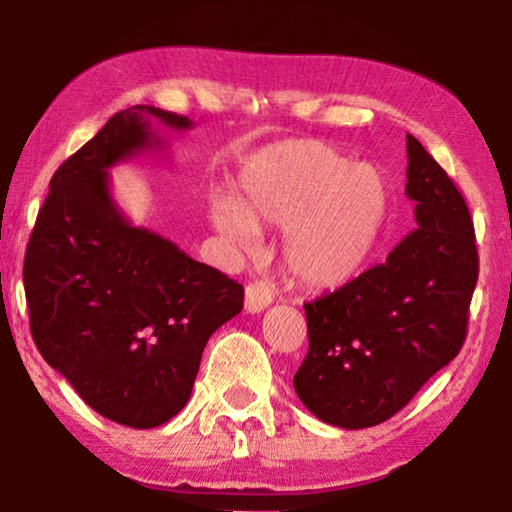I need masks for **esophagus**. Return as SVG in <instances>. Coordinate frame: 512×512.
I'll return each mask as SVG.
<instances>
[{
    "label": "esophagus",
    "instance_id": "34e87169",
    "mask_svg": "<svg viewBox=\"0 0 512 512\" xmlns=\"http://www.w3.org/2000/svg\"><path fill=\"white\" fill-rule=\"evenodd\" d=\"M272 300L274 293L265 281H254V284H249L247 291H244V309H247L249 314H258V311L268 309L272 305Z\"/></svg>",
    "mask_w": 512,
    "mask_h": 512
}]
</instances>
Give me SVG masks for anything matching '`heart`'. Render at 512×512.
<instances>
[{
  "label": "heart",
  "instance_id": "1",
  "mask_svg": "<svg viewBox=\"0 0 512 512\" xmlns=\"http://www.w3.org/2000/svg\"><path fill=\"white\" fill-rule=\"evenodd\" d=\"M221 238L251 247L256 226L286 228L281 254L298 284L332 291L365 270L388 224L390 191L374 166L323 140H286L244 161L235 198L210 203Z\"/></svg>",
  "mask_w": 512,
  "mask_h": 512
}]
</instances>
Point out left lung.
<instances>
[{"mask_svg":"<svg viewBox=\"0 0 512 512\" xmlns=\"http://www.w3.org/2000/svg\"><path fill=\"white\" fill-rule=\"evenodd\" d=\"M418 228L339 291L305 305L309 351L293 388L318 420L365 429L395 416L459 353L478 281L473 221L446 170L406 136Z\"/></svg>","mask_w":512,"mask_h":512,"instance_id":"1","label":"left lung"}]
</instances>
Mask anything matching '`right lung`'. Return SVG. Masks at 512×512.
Segmentation results:
<instances>
[{
    "label": "right lung",
    "instance_id": "add662e5",
    "mask_svg": "<svg viewBox=\"0 0 512 512\" xmlns=\"http://www.w3.org/2000/svg\"><path fill=\"white\" fill-rule=\"evenodd\" d=\"M157 127L194 124L131 106L57 168L22 268L43 360L96 413L133 429L184 409L207 339L244 302L238 281L133 226L110 194V168L164 150Z\"/></svg>",
    "mask_w": 512,
    "mask_h": 512
}]
</instances>
